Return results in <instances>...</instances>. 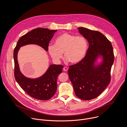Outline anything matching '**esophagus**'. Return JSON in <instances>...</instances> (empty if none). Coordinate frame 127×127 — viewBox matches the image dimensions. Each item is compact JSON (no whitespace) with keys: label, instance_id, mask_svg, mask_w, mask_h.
<instances>
[{"label":"esophagus","instance_id":"esophagus-1","mask_svg":"<svg viewBox=\"0 0 127 127\" xmlns=\"http://www.w3.org/2000/svg\"><path fill=\"white\" fill-rule=\"evenodd\" d=\"M68 68L66 67H65L63 68V71H67L68 70Z\"/></svg>","mask_w":127,"mask_h":127}]
</instances>
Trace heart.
I'll return each mask as SVG.
<instances>
[{"label":"heart","instance_id":"b5f03b06","mask_svg":"<svg viewBox=\"0 0 127 127\" xmlns=\"http://www.w3.org/2000/svg\"><path fill=\"white\" fill-rule=\"evenodd\" d=\"M88 46V41L84 36L64 33L56 38L55 44L48 46V51L55 61H59L64 53L66 60L77 64L85 57Z\"/></svg>","mask_w":127,"mask_h":127}]
</instances>
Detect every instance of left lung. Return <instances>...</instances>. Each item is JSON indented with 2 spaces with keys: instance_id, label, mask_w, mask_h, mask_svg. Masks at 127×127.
Returning <instances> with one entry per match:
<instances>
[{
  "instance_id": "8db88e82",
  "label": "left lung",
  "mask_w": 127,
  "mask_h": 127,
  "mask_svg": "<svg viewBox=\"0 0 127 127\" xmlns=\"http://www.w3.org/2000/svg\"><path fill=\"white\" fill-rule=\"evenodd\" d=\"M79 33L88 40L89 46L83 59L69 66L68 71L75 95L84 100L99 96L109 85L114 55L111 42L101 32L80 27ZM102 57V62L95 66L97 58Z\"/></svg>"
}]
</instances>
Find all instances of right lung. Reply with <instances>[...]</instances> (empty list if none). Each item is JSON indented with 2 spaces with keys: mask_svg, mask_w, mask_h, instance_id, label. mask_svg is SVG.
Returning a JSON list of instances; mask_svg holds the SVG:
<instances>
[{
  "mask_svg": "<svg viewBox=\"0 0 127 127\" xmlns=\"http://www.w3.org/2000/svg\"><path fill=\"white\" fill-rule=\"evenodd\" d=\"M56 30L37 28L24 35L18 41L13 52L14 77L21 88L31 97L39 100L51 98L57 90V79L62 72L63 66L52 64L46 72L39 78L30 79L24 76L20 72L17 53L20 48L27 44H36L48 51L49 43Z\"/></svg>",
  "mask_w": 127,
  "mask_h": 127,
  "instance_id": "add662e5",
  "label": "right lung"
}]
</instances>
